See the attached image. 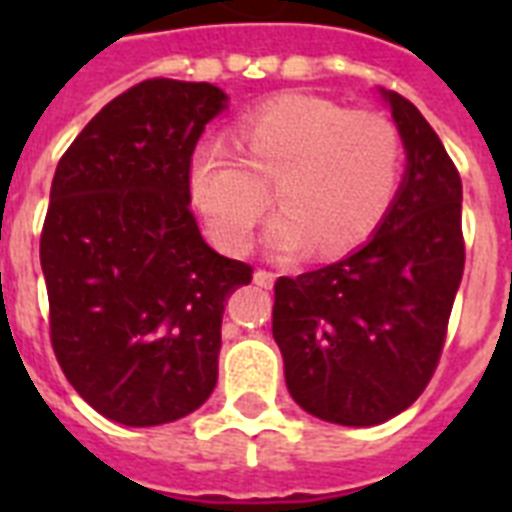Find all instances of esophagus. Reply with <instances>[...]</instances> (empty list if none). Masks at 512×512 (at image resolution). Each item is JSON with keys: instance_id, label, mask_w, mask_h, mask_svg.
<instances>
[{"instance_id": "esophagus-1", "label": "esophagus", "mask_w": 512, "mask_h": 512, "mask_svg": "<svg viewBox=\"0 0 512 512\" xmlns=\"http://www.w3.org/2000/svg\"><path fill=\"white\" fill-rule=\"evenodd\" d=\"M273 281H276V273L265 271V268H257V271H255V284H257V287L271 289Z\"/></svg>"}]
</instances>
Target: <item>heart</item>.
Wrapping results in <instances>:
<instances>
[{
    "label": "heart",
    "instance_id": "heart-1",
    "mask_svg": "<svg viewBox=\"0 0 512 512\" xmlns=\"http://www.w3.org/2000/svg\"><path fill=\"white\" fill-rule=\"evenodd\" d=\"M239 151L209 140L191 159V199L225 252H247L271 204L281 212L265 231L276 255L316 247L342 255L364 244L396 201L404 146L380 114L348 111L335 100L289 92L265 100L239 122Z\"/></svg>",
    "mask_w": 512,
    "mask_h": 512
}]
</instances>
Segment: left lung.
Here are the masks:
<instances>
[{"label":"left lung","mask_w":512,"mask_h":512,"mask_svg":"<svg viewBox=\"0 0 512 512\" xmlns=\"http://www.w3.org/2000/svg\"><path fill=\"white\" fill-rule=\"evenodd\" d=\"M380 92L406 148L388 217L340 263L273 287L289 393L313 417L350 428L380 425L420 398L465 268L460 172L414 103Z\"/></svg>","instance_id":"1"}]
</instances>
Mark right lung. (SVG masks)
I'll list each match as a JSON object with an SVG mask.
<instances>
[{"instance_id": "right-lung-1", "label": "right lung", "mask_w": 512, "mask_h": 512, "mask_svg": "<svg viewBox=\"0 0 512 512\" xmlns=\"http://www.w3.org/2000/svg\"><path fill=\"white\" fill-rule=\"evenodd\" d=\"M225 103L215 84L146 79L92 116L52 177L39 244L52 350L76 393L130 428L207 401L225 300L252 281L191 212L193 148Z\"/></svg>"}]
</instances>
